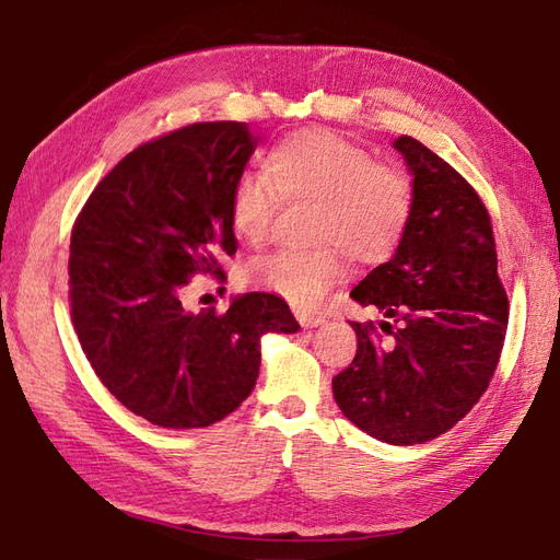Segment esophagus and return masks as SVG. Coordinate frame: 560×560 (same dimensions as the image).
I'll return each mask as SVG.
<instances>
[{
	"label": "esophagus",
	"instance_id": "34e87169",
	"mask_svg": "<svg viewBox=\"0 0 560 560\" xmlns=\"http://www.w3.org/2000/svg\"><path fill=\"white\" fill-rule=\"evenodd\" d=\"M298 322H301L305 329H312V327H319V324H324L327 319L322 315H307V312H301V315H298Z\"/></svg>",
	"mask_w": 560,
	"mask_h": 560
}]
</instances>
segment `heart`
<instances>
[{
    "label": "heart",
    "mask_w": 560,
    "mask_h": 560,
    "mask_svg": "<svg viewBox=\"0 0 560 560\" xmlns=\"http://www.w3.org/2000/svg\"><path fill=\"white\" fill-rule=\"evenodd\" d=\"M265 174H241L229 192L231 229L245 243L267 241L279 198L317 200L315 250H279L245 267V281L312 307L343 277V248L358 262H382L406 236L412 184L398 166L329 128H301L265 154Z\"/></svg>",
    "instance_id": "obj_1"
}]
</instances>
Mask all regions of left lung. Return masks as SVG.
<instances>
[{"label": "left lung", "instance_id": "1", "mask_svg": "<svg viewBox=\"0 0 560 560\" xmlns=\"http://www.w3.org/2000/svg\"><path fill=\"white\" fill-rule=\"evenodd\" d=\"M394 148L415 176L412 219L396 255L350 291L382 319L350 322L355 358L331 386L362 432L412 446L448 432L487 392L509 327V295L477 190L420 140L400 136Z\"/></svg>", "mask_w": 560, "mask_h": 560}]
</instances>
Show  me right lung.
<instances>
[{
  "label": "right lung",
  "instance_id": "1",
  "mask_svg": "<svg viewBox=\"0 0 560 560\" xmlns=\"http://www.w3.org/2000/svg\"><path fill=\"white\" fill-rule=\"evenodd\" d=\"M257 140L243 121L190 124L128 152L71 229L69 307L109 394L168 429L210 427L250 396L259 339L301 324L275 293L186 312V285L226 281L236 255L229 192Z\"/></svg>",
  "mask_w": 560,
  "mask_h": 560
}]
</instances>
